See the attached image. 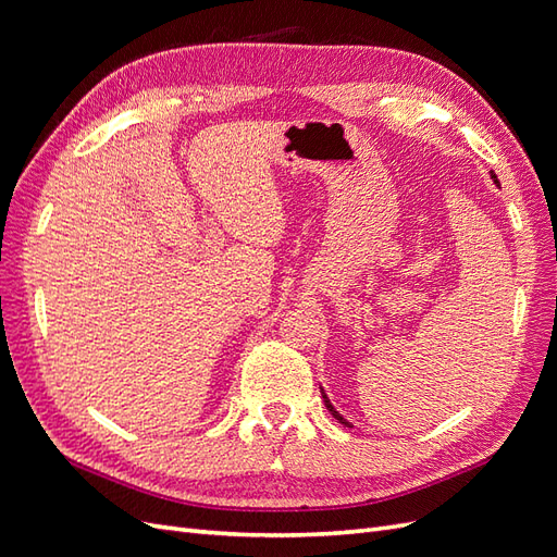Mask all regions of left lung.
<instances>
[{
  "label": "left lung",
  "instance_id": "left-lung-1",
  "mask_svg": "<svg viewBox=\"0 0 557 557\" xmlns=\"http://www.w3.org/2000/svg\"><path fill=\"white\" fill-rule=\"evenodd\" d=\"M493 178H495V181H497V176H495V174H493ZM323 399H325V407H327V409H330V413H332V416H334V418H336V420H339V423H344V425H348V423H346V420H344V418H342V416H339V413H336V411H334V407H332V404H330V399H327V397H325V393H323Z\"/></svg>",
  "mask_w": 557,
  "mask_h": 557
}]
</instances>
